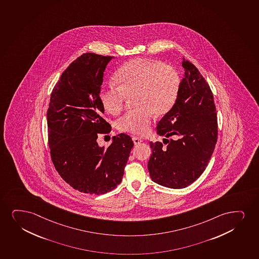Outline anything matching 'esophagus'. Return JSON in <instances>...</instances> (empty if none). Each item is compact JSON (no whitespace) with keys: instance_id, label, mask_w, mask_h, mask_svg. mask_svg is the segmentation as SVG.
I'll list each match as a JSON object with an SVG mask.
<instances>
[{"instance_id":"obj_1","label":"esophagus","mask_w":259,"mask_h":259,"mask_svg":"<svg viewBox=\"0 0 259 259\" xmlns=\"http://www.w3.org/2000/svg\"><path fill=\"white\" fill-rule=\"evenodd\" d=\"M133 141H134V145H139V144H141L142 142V140L140 139V138L134 137L133 138Z\"/></svg>"}]
</instances>
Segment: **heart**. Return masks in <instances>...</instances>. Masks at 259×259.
<instances>
[{"label":"heart","instance_id":"obj_1","mask_svg":"<svg viewBox=\"0 0 259 259\" xmlns=\"http://www.w3.org/2000/svg\"><path fill=\"white\" fill-rule=\"evenodd\" d=\"M117 87L100 91L99 101L109 114L121 112L127 99L135 110L117 121L120 131L143 135L153 115L162 116L172 108L180 89L179 75L174 68L158 61L137 58L125 63L114 75Z\"/></svg>","mask_w":259,"mask_h":259}]
</instances>
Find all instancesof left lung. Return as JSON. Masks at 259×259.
<instances>
[{"label": "left lung", "instance_id": "left-lung-1", "mask_svg": "<svg viewBox=\"0 0 259 259\" xmlns=\"http://www.w3.org/2000/svg\"><path fill=\"white\" fill-rule=\"evenodd\" d=\"M184 75L176 103L157 124L166 138L150 142L147 169L157 184L179 189L198 179L208 166L217 141V115L213 94L197 68L183 58Z\"/></svg>", "mask_w": 259, "mask_h": 259}]
</instances>
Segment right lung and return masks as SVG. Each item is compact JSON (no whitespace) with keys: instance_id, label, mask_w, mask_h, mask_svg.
<instances>
[{"instance_id":"obj_1","label":"right lung","mask_w":259,"mask_h":259,"mask_svg":"<svg viewBox=\"0 0 259 259\" xmlns=\"http://www.w3.org/2000/svg\"><path fill=\"white\" fill-rule=\"evenodd\" d=\"M114 57L84 53L69 65L55 85L47 111L51 160L74 189L90 195L112 191L121 182L134 147L125 134L99 147L98 134L111 125L102 118L99 101L104 71Z\"/></svg>"}]
</instances>
